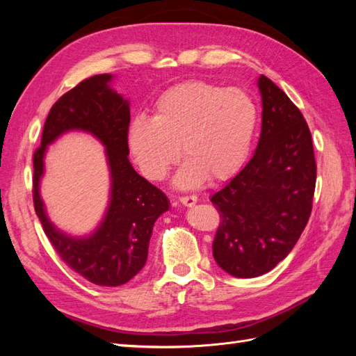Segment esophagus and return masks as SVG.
I'll return each instance as SVG.
<instances>
[{
	"label": "esophagus",
	"mask_w": 356,
	"mask_h": 356,
	"mask_svg": "<svg viewBox=\"0 0 356 356\" xmlns=\"http://www.w3.org/2000/svg\"><path fill=\"white\" fill-rule=\"evenodd\" d=\"M178 200L182 204H184V207L191 208V207H195V204L197 203V196H181Z\"/></svg>",
	"instance_id": "1"
}]
</instances>
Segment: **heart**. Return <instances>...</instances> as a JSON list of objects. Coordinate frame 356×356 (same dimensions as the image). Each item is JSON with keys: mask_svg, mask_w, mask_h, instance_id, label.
Listing matches in <instances>:
<instances>
[{"mask_svg": "<svg viewBox=\"0 0 356 356\" xmlns=\"http://www.w3.org/2000/svg\"><path fill=\"white\" fill-rule=\"evenodd\" d=\"M257 124V104L245 90L191 80L161 93L153 117L134 118L127 147L149 181L165 179L182 153L186 161L174 182L193 190L208 178L227 179L242 168Z\"/></svg>", "mask_w": 356, "mask_h": 356, "instance_id": "1", "label": "heart"}]
</instances>
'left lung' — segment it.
<instances>
[{
	"mask_svg": "<svg viewBox=\"0 0 356 356\" xmlns=\"http://www.w3.org/2000/svg\"><path fill=\"white\" fill-rule=\"evenodd\" d=\"M261 135L251 160L211 202L220 212L212 254L236 277H257L282 261L312 212L316 161L303 114L286 93L258 77Z\"/></svg>",
	"mask_w": 356,
	"mask_h": 356,
	"instance_id": "left-lung-1",
	"label": "left lung"
}]
</instances>
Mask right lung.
Listing matches in <instances>:
<instances>
[{"mask_svg":"<svg viewBox=\"0 0 356 356\" xmlns=\"http://www.w3.org/2000/svg\"><path fill=\"white\" fill-rule=\"evenodd\" d=\"M111 74L93 75L67 92L51 106L42 129L41 147L34 153L32 197L42 230L59 257L74 272L102 286L131 281L145 266L156 220L169 209V200L129 161V102L110 88ZM70 130H83L106 147L111 168V203L92 235L72 238L52 225L39 196L47 145Z\"/></svg>","mask_w":356,"mask_h":356,"instance_id":"add662e5","label":"right lung"}]
</instances>
